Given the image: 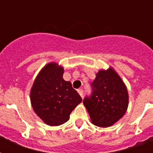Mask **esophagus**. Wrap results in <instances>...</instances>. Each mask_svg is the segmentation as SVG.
Instances as JSON below:
<instances>
[{"label":"esophagus","mask_w":153,"mask_h":153,"mask_svg":"<svg viewBox=\"0 0 153 153\" xmlns=\"http://www.w3.org/2000/svg\"><path fill=\"white\" fill-rule=\"evenodd\" d=\"M78 93H79V95H80V96L82 97H83V90H82V89H78Z\"/></svg>","instance_id":"obj_1"}]
</instances>
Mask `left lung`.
<instances>
[{
	"label": "left lung",
	"instance_id": "obj_1",
	"mask_svg": "<svg viewBox=\"0 0 153 153\" xmlns=\"http://www.w3.org/2000/svg\"><path fill=\"white\" fill-rule=\"evenodd\" d=\"M92 86L91 97L83 100L92 123L100 127L112 126L125 115L128 108L129 95L125 83L110 67L97 73Z\"/></svg>",
	"mask_w": 153,
	"mask_h": 153
}]
</instances>
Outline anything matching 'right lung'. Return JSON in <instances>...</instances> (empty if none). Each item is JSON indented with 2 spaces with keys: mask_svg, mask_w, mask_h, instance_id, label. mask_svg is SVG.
Listing matches in <instances>:
<instances>
[{
  "mask_svg": "<svg viewBox=\"0 0 153 153\" xmlns=\"http://www.w3.org/2000/svg\"><path fill=\"white\" fill-rule=\"evenodd\" d=\"M64 70L56 62L42 68L30 89V102L34 112L48 126H59L70 119V114L82 102L71 83L63 79Z\"/></svg>",
  "mask_w": 153,
  "mask_h": 153,
  "instance_id": "add662e5",
  "label": "right lung"
}]
</instances>
